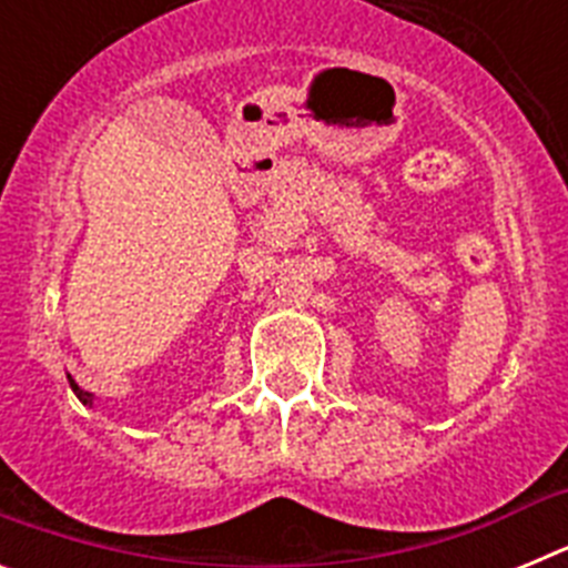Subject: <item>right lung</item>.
<instances>
[{
    "label": "right lung",
    "mask_w": 568,
    "mask_h": 568,
    "mask_svg": "<svg viewBox=\"0 0 568 568\" xmlns=\"http://www.w3.org/2000/svg\"><path fill=\"white\" fill-rule=\"evenodd\" d=\"M68 381H70V389H73V393H77V398L82 400V404L93 406V395L84 393V389H79V384H77V381H73V378H70V375H68Z\"/></svg>",
    "instance_id": "1"
}]
</instances>
